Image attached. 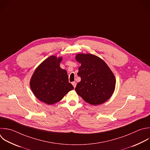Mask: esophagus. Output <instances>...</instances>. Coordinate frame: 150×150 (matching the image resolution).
Returning a JSON list of instances; mask_svg holds the SVG:
<instances>
[{
	"label": "esophagus",
	"mask_w": 150,
	"mask_h": 150,
	"mask_svg": "<svg viewBox=\"0 0 150 150\" xmlns=\"http://www.w3.org/2000/svg\"><path fill=\"white\" fill-rule=\"evenodd\" d=\"M72 84H73V87L75 88V87H76V84H76V82H73V83H72Z\"/></svg>",
	"instance_id": "1"
}]
</instances>
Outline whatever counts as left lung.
I'll return each instance as SVG.
<instances>
[{"label": "left lung", "instance_id": "obj_1", "mask_svg": "<svg viewBox=\"0 0 150 150\" xmlns=\"http://www.w3.org/2000/svg\"><path fill=\"white\" fill-rule=\"evenodd\" d=\"M76 60L81 64L77 73L81 81L75 88L77 94L93 105L105 103L115 87V78L111 69L103 60L92 54H77Z\"/></svg>", "mask_w": 150, "mask_h": 150}]
</instances>
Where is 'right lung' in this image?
<instances>
[{"mask_svg": "<svg viewBox=\"0 0 150 150\" xmlns=\"http://www.w3.org/2000/svg\"><path fill=\"white\" fill-rule=\"evenodd\" d=\"M62 57L51 56L36 69L30 81L31 90L40 101L52 105L74 89L67 71L60 67Z\"/></svg>", "mask_w": 150, "mask_h": 150, "instance_id": "add662e5", "label": "right lung"}]
</instances>
